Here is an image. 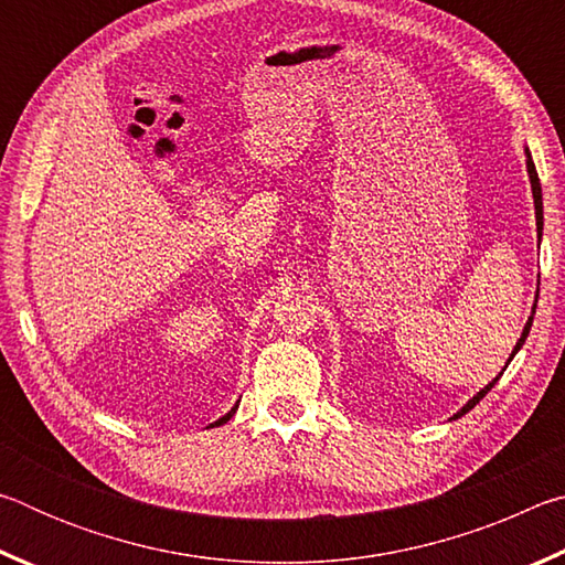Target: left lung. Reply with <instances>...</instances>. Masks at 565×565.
<instances>
[{
  "instance_id": "8db88e82",
  "label": "left lung",
  "mask_w": 565,
  "mask_h": 565,
  "mask_svg": "<svg viewBox=\"0 0 565 565\" xmlns=\"http://www.w3.org/2000/svg\"><path fill=\"white\" fill-rule=\"evenodd\" d=\"M525 171H529V181H531V191H533V206H535V232H539V244H541V236H543V194H541V181H539V171H535V164H533V159H531V151H529V147H525ZM535 301H539V294H535ZM533 313H535V303H533V311H531V317H529V321H525V327H523V333H521V339L515 341V347H513V351H511V356H509V361H505V366H509V363L513 361V356L515 353L521 351V347L525 343V339H529V331H531V323H533ZM505 366L501 369V374L505 371ZM501 374L495 376L491 384H486L481 391H478V394L473 396V398H468L466 404L456 411L454 414V418H461L463 414H468V411H471L478 401H481L486 394H489V391L495 386V381L501 379Z\"/></svg>"
}]
</instances>
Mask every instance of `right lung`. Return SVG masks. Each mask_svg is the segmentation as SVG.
<instances>
[{"label":"right lung","mask_w":565,"mask_h":565,"mask_svg":"<svg viewBox=\"0 0 565 565\" xmlns=\"http://www.w3.org/2000/svg\"><path fill=\"white\" fill-rule=\"evenodd\" d=\"M236 408H238V401H236V404L232 406V411H228V414H224L222 418H216V420H214V424H209V428H214V426H222V424H226V420H228V418H232V416L236 414Z\"/></svg>","instance_id":"obj_1"}]
</instances>
